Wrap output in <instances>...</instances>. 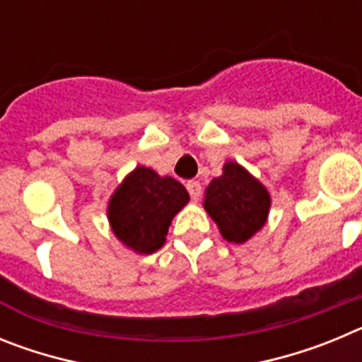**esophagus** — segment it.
Instances as JSON below:
<instances>
[{
    "mask_svg": "<svg viewBox=\"0 0 362 362\" xmlns=\"http://www.w3.org/2000/svg\"><path fill=\"white\" fill-rule=\"evenodd\" d=\"M187 190H188V194H190L192 199L197 201V199H199V196H201V183H199V181H188Z\"/></svg>",
    "mask_w": 362,
    "mask_h": 362,
    "instance_id": "obj_1",
    "label": "esophagus"
}]
</instances>
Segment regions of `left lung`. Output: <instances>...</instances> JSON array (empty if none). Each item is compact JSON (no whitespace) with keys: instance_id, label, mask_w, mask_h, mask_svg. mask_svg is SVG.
Masks as SVG:
<instances>
[{"instance_id":"left-lung-1","label":"left lung","mask_w":362,"mask_h":362,"mask_svg":"<svg viewBox=\"0 0 362 362\" xmlns=\"http://www.w3.org/2000/svg\"><path fill=\"white\" fill-rule=\"evenodd\" d=\"M272 197L257 177L235 161L223 165V174L204 188L203 209L223 239L243 245L267 225Z\"/></svg>"}]
</instances>
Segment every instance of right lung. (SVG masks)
I'll return each mask as SVG.
<instances>
[{
	"label": "right lung",
	"instance_id": "1",
	"mask_svg": "<svg viewBox=\"0 0 362 362\" xmlns=\"http://www.w3.org/2000/svg\"><path fill=\"white\" fill-rule=\"evenodd\" d=\"M188 201L187 188L179 181L139 165L110 196L107 217L121 245L148 255L165 245L172 219Z\"/></svg>",
	"mask_w": 362,
	"mask_h": 362
}]
</instances>
